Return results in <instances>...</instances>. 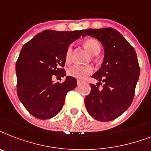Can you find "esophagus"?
I'll use <instances>...</instances> for the list:
<instances>
[{
	"instance_id": "1",
	"label": "esophagus",
	"mask_w": 151,
	"mask_h": 151,
	"mask_svg": "<svg viewBox=\"0 0 151 151\" xmlns=\"http://www.w3.org/2000/svg\"><path fill=\"white\" fill-rule=\"evenodd\" d=\"M81 83H82V81H80V80H77V85L79 86Z\"/></svg>"
}]
</instances>
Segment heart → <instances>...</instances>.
<instances>
[{
    "mask_svg": "<svg viewBox=\"0 0 151 151\" xmlns=\"http://www.w3.org/2000/svg\"><path fill=\"white\" fill-rule=\"evenodd\" d=\"M85 47L87 49L89 52L93 55H97L101 52V45L98 40L93 38H89L83 42ZM72 52V46H68L65 55V59L66 62H68L71 59V55ZM93 71V68L91 65H74L68 68L67 73L68 76L74 77L78 79H85L86 77L90 75Z\"/></svg>",
    "mask_w": 151,
    "mask_h": 151,
    "instance_id": "heart-1",
    "label": "heart"
}]
</instances>
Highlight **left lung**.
Listing matches in <instances>:
<instances>
[{
    "label": "left lung",
    "instance_id": "8db88e82",
    "mask_svg": "<svg viewBox=\"0 0 151 151\" xmlns=\"http://www.w3.org/2000/svg\"><path fill=\"white\" fill-rule=\"evenodd\" d=\"M86 35L101 42L104 58L101 68L92 76L102 83L90 84L91 91L84 100L86 108L97 121H112L129 108L134 97L139 76L137 53L112 28L87 29L83 37ZM99 84L102 88L99 87Z\"/></svg>",
    "mask_w": 151,
    "mask_h": 151
}]
</instances>
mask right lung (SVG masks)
I'll list each match as a JSON object with an SVG mask.
<instances>
[{"mask_svg": "<svg viewBox=\"0 0 151 151\" xmlns=\"http://www.w3.org/2000/svg\"><path fill=\"white\" fill-rule=\"evenodd\" d=\"M83 30H44L24 44L16 61L17 93L32 116L49 119L58 114L67 93L76 87V79L67 76L63 83H53L54 76H65V55L70 43Z\"/></svg>", "mask_w": 151, "mask_h": 151, "instance_id": "add662e5", "label": "right lung"}]
</instances>
